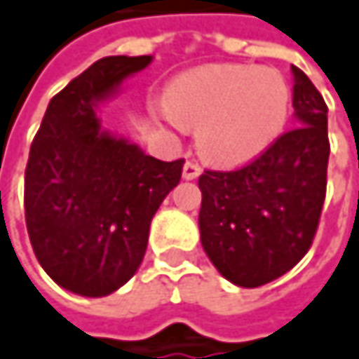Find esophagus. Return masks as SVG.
<instances>
[{"label":"esophagus","mask_w":359,"mask_h":359,"mask_svg":"<svg viewBox=\"0 0 359 359\" xmlns=\"http://www.w3.org/2000/svg\"><path fill=\"white\" fill-rule=\"evenodd\" d=\"M199 175H201V166H199L197 162H187V164H184V168H182V179L193 180L197 179Z\"/></svg>","instance_id":"1"}]
</instances>
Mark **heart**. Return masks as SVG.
<instances>
[{
    "label": "heart",
    "mask_w": 359,
    "mask_h": 359,
    "mask_svg": "<svg viewBox=\"0 0 359 359\" xmlns=\"http://www.w3.org/2000/svg\"><path fill=\"white\" fill-rule=\"evenodd\" d=\"M291 111L287 81L268 68L214 64L187 72L166 93L160 114L197 126L199 151L220 164L251 160L285 130Z\"/></svg>",
    "instance_id": "heart-1"
}]
</instances>
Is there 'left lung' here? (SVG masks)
<instances>
[{
	"mask_svg": "<svg viewBox=\"0 0 359 359\" xmlns=\"http://www.w3.org/2000/svg\"><path fill=\"white\" fill-rule=\"evenodd\" d=\"M291 70L299 126L245 166L199 177L201 245L226 280L248 289L283 276L308 253L326 197L328 108L312 81Z\"/></svg>",
	"mask_w": 359,
	"mask_h": 359,
	"instance_id": "8db88e82",
	"label": "left lung"
}]
</instances>
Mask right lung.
I'll return each instance as SVG.
<instances>
[{
	"label": "right lung",
	"mask_w": 359,
	"mask_h": 359,
	"mask_svg": "<svg viewBox=\"0 0 359 359\" xmlns=\"http://www.w3.org/2000/svg\"><path fill=\"white\" fill-rule=\"evenodd\" d=\"M151 55L97 60L51 97L25 170V218L43 270L64 289L104 297L143 262L149 224L184 160L162 162L102 130L95 104Z\"/></svg>",
	"instance_id": "obj_1"
}]
</instances>
